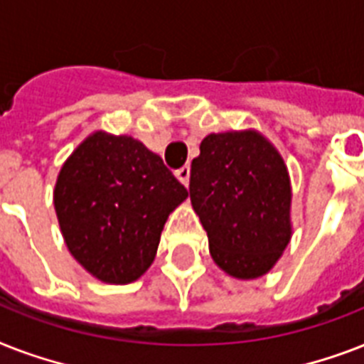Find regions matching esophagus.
I'll return each instance as SVG.
<instances>
[{
  "instance_id": "obj_1",
  "label": "esophagus",
  "mask_w": 364,
  "mask_h": 364,
  "mask_svg": "<svg viewBox=\"0 0 364 364\" xmlns=\"http://www.w3.org/2000/svg\"><path fill=\"white\" fill-rule=\"evenodd\" d=\"M176 176H177V179H179V181H181L183 185H185V187H188V177H191V166H188V164L181 166V168H179V170L176 171Z\"/></svg>"
}]
</instances>
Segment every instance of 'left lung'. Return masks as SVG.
Wrapping results in <instances>:
<instances>
[{
	"label": "left lung",
	"mask_w": 364,
	"mask_h": 364,
	"mask_svg": "<svg viewBox=\"0 0 364 364\" xmlns=\"http://www.w3.org/2000/svg\"><path fill=\"white\" fill-rule=\"evenodd\" d=\"M191 202L211 257L234 277L264 276L291 240V185L276 149L255 132L210 134L191 164Z\"/></svg>",
	"instance_id": "8db88e82"
}]
</instances>
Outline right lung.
I'll use <instances>...</instances> for the list:
<instances>
[{
    "label": "right lung",
    "mask_w": 364,
    "mask_h": 364,
    "mask_svg": "<svg viewBox=\"0 0 364 364\" xmlns=\"http://www.w3.org/2000/svg\"><path fill=\"white\" fill-rule=\"evenodd\" d=\"M187 196L141 141L96 132L60 171L54 208L70 253L102 282L124 285L151 266L166 219Z\"/></svg>",
    "instance_id": "add662e5"
}]
</instances>
